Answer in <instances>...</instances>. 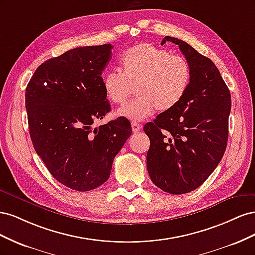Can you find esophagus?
<instances>
[{
	"label": "esophagus",
	"instance_id": "obj_1",
	"mask_svg": "<svg viewBox=\"0 0 255 255\" xmlns=\"http://www.w3.org/2000/svg\"><path fill=\"white\" fill-rule=\"evenodd\" d=\"M141 125H139V123H138V122H132V129H133V132L134 133H138V132H139V130L141 129Z\"/></svg>",
	"mask_w": 255,
	"mask_h": 255
}]
</instances>
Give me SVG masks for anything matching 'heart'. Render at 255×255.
<instances>
[{
	"instance_id": "obj_1",
	"label": "heart",
	"mask_w": 255,
	"mask_h": 255,
	"mask_svg": "<svg viewBox=\"0 0 255 255\" xmlns=\"http://www.w3.org/2000/svg\"><path fill=\"white\" fill-rule=\"evenodd\" d=\"M121 70L103 76L106 98L121 105L132 95L136 98L117 112L120 117L140 121L155 110L173 109L186 95L191 82V68L186 58L151 43H139L128 49L121 57Z\"/></svg>"
}]
</instances>
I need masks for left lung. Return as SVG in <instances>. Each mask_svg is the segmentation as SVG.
Returning a JSON list of instances; mask_svg holds the SVG:
<instances>
[{"mask_svg": "<svg viewBox=\"0 0 255 255\" xmlns=\"http://www.w3.org/2000/svg\"><path fill=\"white\" fill-rule=\"evenodd\" d=\"M167 41L179 45L191 82L179 104L143 127L150 139L146 168L158 188L182 195L201 186L225 154L231 95L210 58L177 38L166 36L161 45Z\"/></svg>", "mask_w": 255, "mask_h": 255, "instance_id": "8db88e82", "label": "left lung"}]
</instances>
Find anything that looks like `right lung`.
I'll list each match as a JSON object with an SVG mask.
<instances>
[{
	"mask_svg": "<svg viewBox=\"0 0 255 255\" xmlns=\"http://www.w3.org/2000/svg\"><path fill=\"white\" fill-rule=\"evenodd\" d=\"M113 45L69 50L36 69L25 91L30 139L55 180L92 190L111 175L115 156L132 134L125 117L95 127L112 111L102 72Z\"/></svg>",
	"mask_w": 255,
	"mask_h": 255,
	"instance_id": "add662e5",
	"label": "right lung"
}]
</instances>
